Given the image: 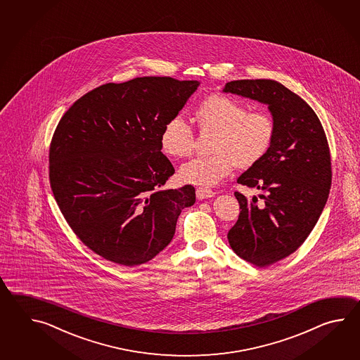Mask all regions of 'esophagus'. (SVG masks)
<instances>
[{"mask_svg": "<svg viewBox=\"0 0 360 360\" xmlns=\"http://www.w3.org/2000/svg\"><path fill=\"white\" fill-rule=\"evenodd\" d=\"M195 193H197V198L198 199L211 198L214 195V191L208 189V188H198Z\"/></svg>", "mask_w": 360, "mask_h": 360, "instance_id": "obj_1", "label": "esophagus"}]
</instances>
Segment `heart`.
<instances>
[{
    "instance_id": "b5f03b06",
    "label": "heart",
    "mask_w": 360,
    "mask_h": 360,
    "mask_svg": "<svg viewBox=\"0 0 360 360\" xmlns=\"http://www.w3.org/2000/svg\"><path fill=\"white\" fill-rule=\"evenodd\" d=\"M194 120L202 131H214L210 155L195 157L179 171L186 184L211 186L228 176L237 165L248 169L265 157L274 138L273 118L262 110L247 112L237 100L225 95H210L194 110ZM163 153L172 158L191 155L194 134L191 126L175 117L161 134Z\"/></svg>"
}]
</instances>
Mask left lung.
Masks as SVG:
<instances>
[{
  "mask_svg": "<svg viewBox=\"0 0 360 360\" xmlns=\"http://www.w3.org/2000/svg\"><path fill=\"white\" fill-rule=\"evenodd\" d=\"M222 92L268 105L274 122L268 153L237 180L265 191L264 202L236 191L240 212L228 233L233 251L262 268L295 252L319 220L332 183L328 141L311 107L276 81H231Z\"/></svg>",
  "mask_w": 360,
  "mask_h": 360,
  "instance_id": "obj_1",
  "label": "left lung"
}]
</instances>
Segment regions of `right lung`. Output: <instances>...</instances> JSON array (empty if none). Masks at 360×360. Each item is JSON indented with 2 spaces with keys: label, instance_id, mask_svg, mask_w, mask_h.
<instances>
[{
  "label": "right lung",
  "instance_id": "obj_1",
  "mask_svg": "<svg viewBox=\"0 0 360 360\" xmlns=\"http://www.w3.org/2000/svg\"><path fill=\"white\" fill-rule=\"evenodd\" d=\"M198 81L138 77L87 92L61 117L50 146V184L84 245L123 266L148 262L172 240L195 189L162 191L175 169L161 152L165 124Z\"/></svg>",
  "mask_w": 360,
  "mask_h": 360
}]
</instances>
